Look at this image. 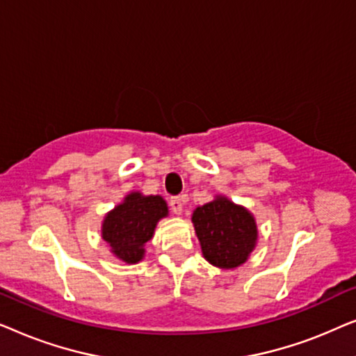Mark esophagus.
<instances>
[{"instance_id":"esophagus-1","label":"esophagus","mask_w":356,"mask_h":356,"mask_svg":"<svg viewBox=\"0 0 356 356\" xmlns=\"http://www.w3.org/2000/svg\"><path fill=\"white\" fill-rule=\"evenodd\" d=\"M170 209H172L173 213L179 216V213L183 212V199L181 197H172V199H170Z\"/></svg>"}]
</instances>
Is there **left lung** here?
Listing matches in <instances>:
<instances>
[{
	"mask_svg": "<svg viewBox=\"0 0 356 356\" xmlns=\"http://www.w3.org/2000/svg\"><path fill=\"white\" fill-rule=\"evenodd\" d=\"M191 220L202 254L212 266L235 269L248 261L256 248L254 217L230 199L217 196L213 201L196 207Z\"/></svg>",
	"mask_w": 356,
	"mask_h": 356,
	"instance_id": "obj_1",
	"label": "left lung"
}]
</instances>
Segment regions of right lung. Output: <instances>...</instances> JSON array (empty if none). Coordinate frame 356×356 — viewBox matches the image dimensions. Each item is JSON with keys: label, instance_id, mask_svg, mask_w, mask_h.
Wrapping results in <instances>:
<instances>
[{"label": "right lung", "instance_id": "add662e5", "mask_svg": "<svg viewBox=\"0 0 356 356\" xmlns=\"http://www.w3.org/2000/svg\"><path fill=\"white\" fill-rule=\"evenodd\" d=\"M167 216L168 207L162 196L129 193L123 202L105 216L102 238L118 259L126 264H136L143 261L144 245L152 240L157 222Z\"/></svg>", "mask_w": 356, "mask_h": 356}]
</instances>
